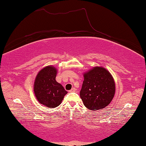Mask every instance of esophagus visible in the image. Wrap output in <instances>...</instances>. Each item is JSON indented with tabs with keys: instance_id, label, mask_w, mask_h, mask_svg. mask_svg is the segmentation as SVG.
<instances>
[{
	"instance_id": "obj_1",
	"label": "esophagus",
	"mask_w": 146,
	"mask_h": 146,
	"mask_svg": "<svg viewBox=\"0 0 146 146\" xmlns=\"http://www.w3.org/2000/svg\"><path fill=\"white\" fill-rule=\"evenodd\" d=\"M76 89L75 88H72L70 90H69V92H70V93L74 92H76Z\"/></svg>"
}]
</instances>
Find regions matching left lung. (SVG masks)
<instances>
[{
    "mask_svg": "<svg viewBox=\"0 0 146 146\" xmlns=\"http://www.w3.org/2000/svg\"><path fill=\"white\" fill-rule=\"evenodd\" d=\"M80 97L90 110H99L111 103L115 93V83L110 72L103 66L94 67L83 74Z\"/></svg>",
    "mask_w": 146,
    "mask_h": 146,
    "instance_id": "obj_1",
    "label": "left lung"
}]
</instances>
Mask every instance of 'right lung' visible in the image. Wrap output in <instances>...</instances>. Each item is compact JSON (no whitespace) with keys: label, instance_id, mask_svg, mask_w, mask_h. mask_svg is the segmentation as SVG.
<instances>
[{"label":"right lung","instance_id":"1","mask_svg":"<svg viewBox=\"0 0 146 146\" xmlns=\"http://www.w3.org/2000/svg\"><path fill=\"white\" fill-rule=\"evenodd\" d=\"M58 70L52 65L46 66L38 72L34 82V93L40 103L48 108L58 106L67 92L56 81Z\"/></svg>","mask_w":146,"mask_h":146}]
</instances>
